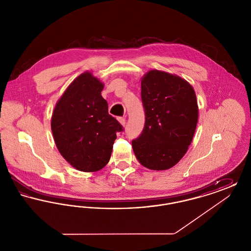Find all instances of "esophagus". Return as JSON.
<instances>
[{
  "label": "esophagus",
  "mask_w": 251,
  "mask_h": 251,
  "mask_svg": "<svg viewBox=\"0 0 251 251\" xmlns=\"http://www.w3.org/2000/svg\"><path fill=\"white\" fill-rule=\"evenodd\" d=\"M118 120L124 126L126 124V119L125 118H118Z\"/></svg>",
  "instance_id": "1"
}]
</instances>
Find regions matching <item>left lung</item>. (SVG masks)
Wrapping results in <instances>:
<instances>
[{
  "mask_svg": "<svg viewBox=\"0 0 251 251\" xmlns=\"http://www.w3.org/2000/svg\"><path fill=\"white\" fill-rule=\"evenodd\" d=\"M145 125L131 141L139 163L152 170L174 167L186 153L196 131L195 91L179 76L151 71L141 81Z\"/></svg>",
  "mask_w": 251,
  "mask_h": 251,
  "instance_id": "obj_1",
  "label": "left lung"
}]
</instances>
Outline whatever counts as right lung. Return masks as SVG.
I'll use <instances>...</instances> for the list:
<instances>
[{"mask_svg": "<svg viewBox=\"0 0 251 251\" xmlns=\"http://www.w3.org/2000/svg\"><path fill=\"white\" fill-rule=\"evenodd\" d=\"M101 84L91 73L77 77L52 113L51 131L62 156L78 170L93 172L107 165L117 132L123 131L108 113Z\"/></svg>", "mask_w": 251, "mask_h": 251, "instance_id": "right-lung-1", "label": "right lung"}]
</instances>
